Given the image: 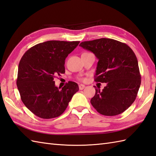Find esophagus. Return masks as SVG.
Wrapping results in <instances>:
<instances>
[{"label":"esophagus","mask_w":156,"mask_h":156,"mask_svg":"<svg viewBox=\"0 0 156 156\" xmlns=\"http://www.w3.org/2000/svg\"><path fill=\"white\" fill-rule=\"evenodd\" d=\"M85 87V86L84 85H83V84H80L79 85V88L80 90H83Z\"/></svg>","instance_id":"obj_1"}]
</instances>
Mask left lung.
<instances>
[{
	"instance_id": "1",
	"label": "left lung",
	"mask_w": 156,
	"mask_h": 156,
	"mask_svg": "<svg viewBox=\"0 0 156 156\" xmlns=\"http://www.w3.org/2000/svg\"><path fill=\"white\" fill-rule=\"evenodd\" d=\"M79 46L98 58L95 81L107 83L102 91L95 89L93 107L107 116L123 113L136 99L141 75L136 55L126 44L112 39L84 41Z\"/></svg>"
}]
</instances>
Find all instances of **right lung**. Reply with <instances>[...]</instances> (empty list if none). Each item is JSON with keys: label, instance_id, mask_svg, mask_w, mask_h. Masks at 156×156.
I'll return each mask as SVG.
<instances>
[{"label": "right lung", "instance_id": "obj_1", "mask_svg": "<svg viewBox=\"0 0 156 156\" xmlns=\"http://www.w3.org/2000/svg\"><path fill=\"white\" fill-rule=\"evenodd\" d=\"M79 41H49L31 47L20 59L16 85L25 105L43 119L58 117L67 107L79 86L69 81L60 89L54 78L65 73V61Z\"/></svg>", "mask_w": 156, "mask_h": 156}]
</instances>
